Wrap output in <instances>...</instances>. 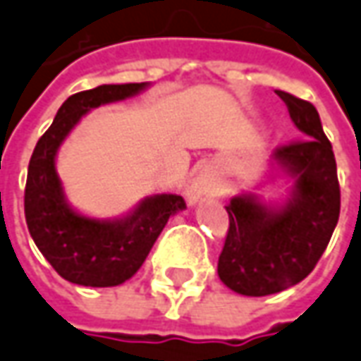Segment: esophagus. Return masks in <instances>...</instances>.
<instances>
[{"mask_svg": "<svg viewBox=\"0 0 361 361\" xmlns=\"http://www.w3.org/2000/svg\"><path fill=\"white\" fill-rule=\"evenodd\" d=\"M219 195V188L216 185L209 180L207 176H200L195 180V185L190 186V190H188V198H190V202H200V200H207L210 197H216Z\"/></svg>", "mask_w": 361, "mask_h": 361, "instance_id": "1", "label": "esophagus"}]
</instances>
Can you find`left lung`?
Wrapping results in <instances>:
<instances>
[{"label": "left lung", "mask_w": 361, "mask_h": 361, "mask_svg": "<svg viewBox=\"0 0 361 361\" xmlns=\"http://www.w3.org/2000/svg\"><path fill=\"white\" fill-rule=\"evenodd\" d=\"M306 137L278 147L272 161L296 183L280 210L254 197L232 198L228 232L219 256V276L244 296H268L302 282L318 264L340 219V183L332 142L316 107L276 91Z\"/></svg>", "instance_id": "1"}]
</instances>
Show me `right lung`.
Masks as SVG:
<instances>
[{
  "instance_id": "right-lung-1",
  "label": "right lung",
  "mask_w": 361,
  "mask_h": 361,
  "mask_svg": "<svg viewBox=\"0 0 361 361\" xmlns=\"http://www.w3.org/2000/svg\"><path fill=\"white\" fill-rule=\"evenodd\" d=\"M147 83L99 85L71 95L33 149L25 183V220L33 243L55 272L79 286H118L145 262L171 214L186 207L178 195H154L127 219L95 220L75 212L63 197L55 154L87 111L137 95Z\"/></svg>"
}]
</instances>
